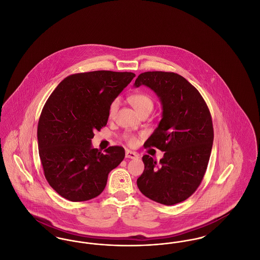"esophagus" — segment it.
I'll use <instances>...</instances> for the list:
<instances>
[{
  "instance_id": "obj_1",
  "label": "esophagus",
  "mask_w": 260,
  "mask_h": 260,
  "mask_svg": "<svg viewBox=\"0 0 260 260\" xmlns=\"http://www.w3.org/2000/svg\"><path fill=\"white\" fill-rule=\"evenodd\" d=\"M125 158H127V159H138V155L134 151L125 150Z\"/></svg>"
}]
</instances>
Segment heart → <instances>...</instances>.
<instances>
[{
    "label": "heart",
    "instance_id": "1",
    "mask_svg": "<svg viewBox=\"0 0 260 260\" xmlns=\"http://www.w3.org/2000/svg\"><path fill=\"white\" fill-rule=\"evenodd\" d=\"M128 101L132 104V106L136 109V112L141 116L143 114L148 113L150 114L154 108V101L149 95L145 93H136L133 94L128 98ZM119 107V100L115 99L113 100L109 106V117L112 118L115 116L116 112ZM124 139L131 144L135 145L136 143V138L134 136H124Z\"/></svg>",
    "mask_w": 260,
    "mask_h": 260
}]
</instances>
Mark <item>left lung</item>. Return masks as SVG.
<instances>
[{
	"label": "left lung",
	"instance_id": "obj_1",
	"mask_svg": "<svg viewBox=\"0 0 260 260\" xmlns=\"http://www.w3.org/2000/svg\"><path fill=\"white\" fill-rule=\"evenodd\" d=\"M135 86L150 87L160 98L162 118L144 147L165 152L160 162L142 157L145 169L137 186L157 203H181L197 190L207 171L213 142L209 107L196 87L173 72L142 73Z\"/></svg>",
	"mask_w": 260,
	"mask_h": 260
}]
</instances>
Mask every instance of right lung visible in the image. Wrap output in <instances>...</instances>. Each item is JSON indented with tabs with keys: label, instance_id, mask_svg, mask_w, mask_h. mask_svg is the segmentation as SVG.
<instances>
[{
	"label": "right lung",
	"instance_id": "add662e5",
	"mask_svg": "<svg viewBox=\"0 0 260 260\" xmlns=\"http://www.w3.org/2000/svg\"><path fill=\"white\" fill-rule=\"evenodd\" d=\"M136 77L132 72L70 75L52 91L38 123V146L47 181L71 202L95 198L108 174L124 160L122 146L92 148L95 131L107 124L109 106Z\"/></svg>",
	"mask_w": 260,
	"mask_h": 260
}]
</instances>
